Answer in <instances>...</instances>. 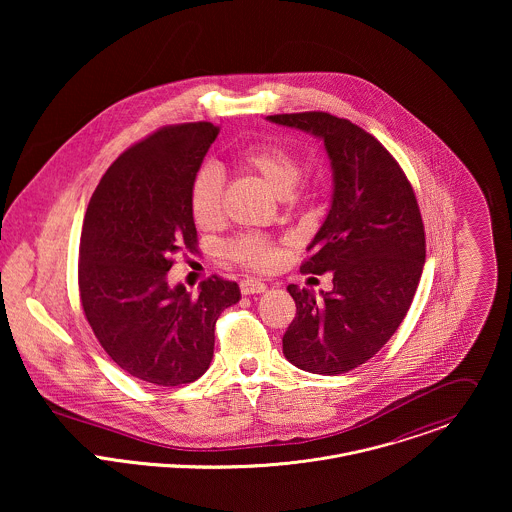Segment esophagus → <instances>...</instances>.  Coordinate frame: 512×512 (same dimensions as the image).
Wrapping results in <instances>:
<instances>
[{
  "label": "esophagus",
  "mask_w": 512,
  "mask_h": 512,
  "mask_svg": "<svg viewBox=\"0 0 512 512\" xmlns=\"http://www.w3.org/2000/svg\"><path fill=\"white\" fill-rule=\"evenodd\" d=\"M268 290L264 282L260 280H242L240 282V292L244 295H254V293H264Z\"/></svg>",
  "instance_id": "34e87169"
}]
</instances>
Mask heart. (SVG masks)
<instances>
[{
    "label": "heart",
    "mask_w": 512,
    "mask_h": 512,
    "mask_svg": "<svg viewBox=\"0 0 512 512\" xmlns=\"http://www.w3.org/2000/svg\"><path fill=\"white\" fill-rule=\"evenodd\" d=\"M238 165L258 177L278 199H288L301 179V165L292 151L276 144L248 147L238 155ZM224 185L215 167H201L191 183V211L201 226H215L222 219ZM228 254L252 270L276 264V250L260 236L246 234L228 244Z\"/></svg>",
    "instance_id": "1"
}]
</instances>
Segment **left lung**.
Segmentation results:
<instances>
[{"instance_id":"1","label":"left lung","mask_w":512,"mask_h":512,"mask_svg":"<svg viewBox=\"0 0 512 512\" xmlns=\"http://www.w3.org/2000/svg\"><path fill=\"white\" fill-rule=\"evenodd\" d=\"M272 124L321 140L331 161V207L307 246L305 274H333V290L288 292L295 319L282 343L293 366L343 374L372 359L418 290L426 236L410 181L378 140L327 112L276 114Z\"/></svg>"}]
</instances>
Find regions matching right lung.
I'll return each instance as SVG.
<instances>
[{"label":"right lung","mask_w":512,"mask_h":512,"mask_svg":"<svg viewBox=\"0 0 512 512\" xmlns=\"http://www.w3.org/2000/svg\"><path fill=\"white\" fill-rule=\"evenodd\" d=\"M217 136L209 122L161 128L110 165L84 215V315L116 365L157 386L207 372L215 323L240 299L238 284L217 276L197 295L167 284L171 258L197 246L191 183Z\"/></svg>","instance_id":"1"}]
</instances>
